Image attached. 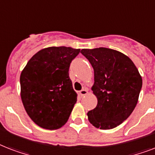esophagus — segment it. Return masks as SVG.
Masks as SVG:
<instances>
[{"label":"esophagus","mask_w":155,"mask_h":155,"mask_svg":"<svg viewBox=\"0 0 155 155\" xmlns=\"http://www.w3.org/2000/svg\"><path fill=\"white\" fill-rule=\"evenodd\" d=\"M87 92H88V91H87V89H86V88L82 89L81 91H80V97H84V96H85V95H87Z\"/></svg>","instance_id":"esophagus-1"}]
</instances>
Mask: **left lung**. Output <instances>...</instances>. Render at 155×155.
Returning <instances> with one entry per match:
<instances>
[{
    "label": "left lung",
    "instance_id": "obj_1",
    "mask_svg": "<svg viewBox=\"0 0 155 155\" xmlns=\"http://www.w3.org/2000/svg\"><path fill=\"white\" fill-rule=\"evenodd\" d=\"M94 70L93 94L97 107L87 113L89 122L101 130L120 125L137 105L142 86L139 71L127 55L116 50L100 47L82 49Z\"/></svg>",
    "mask_w": 155,
    "mask_h": 155
}]
</instances>
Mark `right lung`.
I'll use <instances>...</instances> for the list:
<instances>
[{"label": "right lung", "instance_id": "obj_1", "mask_svg": "<svg viewBox=\"0 0 155 155\" xmlns=\"http://www.w3.org/2000/svg\"><path fill=\"white\" fill-rule=\"evenodd\" d=\"M80 51L66 47L44 48L28 61L21 73L23 105L40 127L57 130L68 121L77 101L68 71Z\"/></svg>", "mask_w": 155, "mask_h": 155}]
</instances>
